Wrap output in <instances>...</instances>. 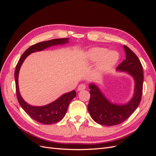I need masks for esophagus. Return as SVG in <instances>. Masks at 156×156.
Returning a JSON list of instances; mask_svg holds the SVG:
<instances>
[{
	"mask_svg": "<svg viewBox=\"0 0 156 156\" xmlns=\"http://www.w3.org/2000/svg\"><path fill=\"white\" fill-rule=\"evenodd\" d=\"M86 88V85L84 84H81L80 85H79L78 88H77V90L79 91H81V90H84Z\"/></svg>",
	"mask_w": 156,
	"mask_h": 156,
	"instance_id": "34e87169",
	"label": "esophagus"
}]
</instances>
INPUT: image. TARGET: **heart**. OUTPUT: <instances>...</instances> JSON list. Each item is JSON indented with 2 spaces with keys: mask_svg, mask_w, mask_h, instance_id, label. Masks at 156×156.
Segmentation results:
<instances>
[{
  "mask_svg": "<svg viewBox=\"0 0 156 156\" xmlns=\"http://www.w3.org/2000/svg\"><path fill=\"white\" fill-rule=\"evenodd\" d=\"M88 57L91 61H98V69L100 72L110 70L116 64L119 56L113 51H108L104 48H96L90 50Z\"/></svg>",
  "mask_w": 156,
  "mask_h": 156,
  "instance_id": "1",
  "label": "heart"
}]
</instances>
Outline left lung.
Segmentation results:
<instances>
[{"label": "left lung", "instance_id": "left-lung-1", "mask_svg": "<svg viewBox=\"0 0 156 156\" xmlns=\"http://www.w3.org/2000/svg\"><path fill=\"white\" fill-rule=\"evenodd\" d=\"M126 59L118 66L116 69L126 72L135 81L134 95L131 100L124 105L111 103L94 84H90V98L88 111L92 119L98 124L111 126L121 124L133 114L141 100L143 86V69L140 60L133 51L124 45Z\"/></svg>", "mask_w": 156, "mask_h": 156}]
</instances>
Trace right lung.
I'll use <instances>...</instances> for the list:
<instances>
[{"label":"right lung","mask_w":156,"mask_h":156,"mask_svg":"<svg viewBox=\"0 0 156 156\" xmlns=\"http://www.w3.org/2000/svg\"><path fill=\"white\" fill-rule=\"evenodd\" d=\"M68 40L69 38L53 39L39 42V43L31 45L21 55L16 66L14 77H15L17 100L27 114L30 116V117L32 118L33 120L38 122L41 124H52L56 123V122L62 120L65 116L70 101L76 96V92L75 90H72L69 92L66 93L55 101L44 106L36 107L30 105L24 101L21 96L20 90H19V72H20V69L23 62H24L25 59L30 53H34L36 51H42L53 45L65 44L68 43Z\"/></svg>","instance_id":"add662e5"}]
</instances>
